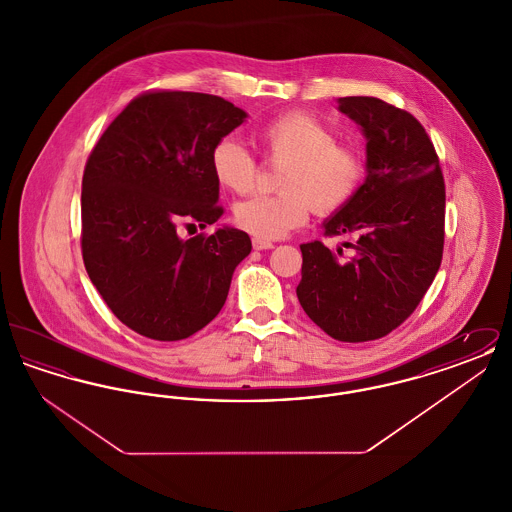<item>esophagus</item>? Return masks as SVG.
I'll use <instances>...</instances> for the list:
<instances>
[{
    "label": "esophagus",
    "instance_id": "esophagus-1",
    "mask_svg": "<svg viewBox=\"0 0 512 512\" xmlns=\"http://www.w3.org/2000/svg\"><path fill=\"white\" fill-rule=\"evenodd\" d=\"M274 244L272 242H268V240H263V238H253V249H257V251H263V249H272Z\"/></svg>",
    "mask_w": 512,
    "mask_h": 512
}]
</instances>
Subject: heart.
I'll list each match as a JSON object with an SVG mask.
<instances>
[{"mask_svg": "<svg viewBox=\"0 0 512 512\" xmlns=\"http://www.w3.org/2000/svg\"><path fill=\"white\" fill-rule=\"evenodd\" d=\"M255 138L270 163L282 165L278 194L253 195L234 207V219L249 234L274 240L317 213H334L357 194L366 174L363 151L340 144L336 132L307 111H290L261 124ZM211 172L220 188L244 195L257 180V161L234 138L211 149Z\"/></svg>", "mask_w": 512, "mask_h": 512, "instance_id": "heart-1", "label": "heart"}]
</instances>
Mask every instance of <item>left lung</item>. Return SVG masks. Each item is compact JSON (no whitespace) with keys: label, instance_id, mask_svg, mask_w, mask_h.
<instances>
[{"label":"left lung","instance_id":"1","mask_svg":"<svg viewBox=\"0 0 512 512\" xmlns=\"http://www.w3.org/2000/svg\"><path fill=\"white\" fill-rule=\"evenodd\" d=\"M341 113L366 138V178L324 220V236H351L341 261L322 242L301 245L297 299L334 340L388 336L413 315L436 278L445 238V184L424 126L411 113L368 96L340 98Z\"/></svg>","mask_w":512,"mask_h":512}]
</instances>
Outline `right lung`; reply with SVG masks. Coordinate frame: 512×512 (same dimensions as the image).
Returning <instances> with one entry per match:
<instances>
[{
	"label": "right lung",
	"mask_w": 512,
	"mask_h": 512,
	"mask_svg": "<svg viewBox=\"0 0 512 512\" xmlns=\"http://www.w3.org/2000/svg\"><path fill=\"white\" fill-rule=\"evenodd\" d=\"M234 103L197 92L132 99L92 149L82 176L84 267L113 315L149 340L190 338L217 317L251 251L230 226L178 236L222 215L211 149L245 121Z\"/></svg>",
	"instance_id": "add662e5"
}]
</instances>
